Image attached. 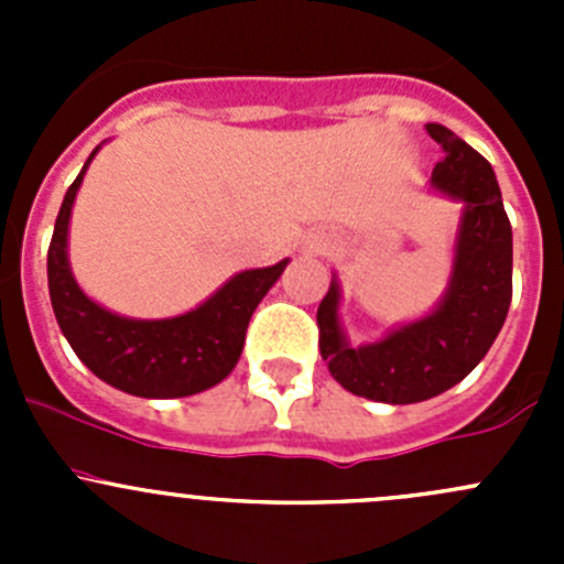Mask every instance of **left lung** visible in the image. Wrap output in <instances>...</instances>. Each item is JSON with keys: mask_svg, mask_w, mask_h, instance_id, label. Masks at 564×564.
Returning <instances> with one entry per match:
<instances>
[{"mask_svg": "<svg viewBox=\"0 0 564 564\" xmlns=\"http://www.w3.org/2000/svg\"><path fill=\"white\" fill-rule=\"evenodd\" d=\"M445 158L431 187L460 204L453 270L434 311L351 346L340 327L333 275L318 305V351L344 390L368 401L420 403L458 384L486 357L513 297V229L491 163L445 124H425Z\"/></svg>", "mask_w": 564, "mask_h": 564, "instance_id": "8db88e82", "label": "left lung"}]
</instances>
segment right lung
I'll list each match as a JSON object with an SVG mask.
<instances>
[{"instance_id": "add662e5", "label": "right lung", "mask_w": 564, "mask_h": 564, "mask_svg": "<svg viewBox=\"0 0 564 564\" xmlns=\"http://www.w3.org/2000/svg\"><path fill=\"white\" fill-rule=\"evenodd\" d=\"M100 147L67 187L51 237L48 294L62 335L95 377L130 395L185 398L215 388L235 371L250 316L289 259L237 272L202 305L180 316L130 318L104 308L84 294L67 259L73 202Z\"/></svg>"}]
</instances>
